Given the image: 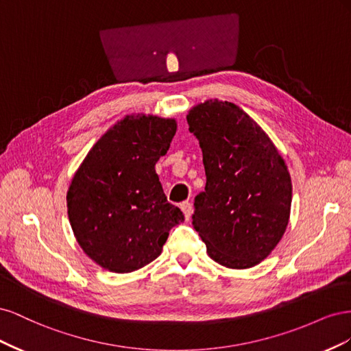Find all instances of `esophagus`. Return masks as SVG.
Segmentation results:
<instances>
[{"label": "esophagus", "instance_id": "esophagus-1", "mask_svg": "<svg viewBox=\"0 0 351 351\" xmlns=\"http://www.w3.org/2000/svg\"><path fill=\"white\" fill-rule=\"evenodd\" d=\"M180 208H182V210H183V214H184L186 221H189V219H190V217H192V212H193V206H192V204H190V202H183V204L180 205Z\"/></svg>", "mask_w": 351, "mask_h": 351}]
</instances>
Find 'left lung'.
Returning <instances> with one entry per match:
<instances>
[{
	"label": "left lung",
	"mask_w": 351,
	"mask_h": 351,
	"mask_svg": "<svg viewBox=\"0 0 351 351\" xmlns=\"http://www.w3.org/2000/svg\"><path fill=\"white\" fill-rule=\"evenodd\" d=\"M204 155L205 192L195 197L193 227L222 267L247 269L282 239L291 177L261 125L236 104L208 99L187 114Z\"/></svg>",
	"instance_id": "8db88e82"
}]
</instances>
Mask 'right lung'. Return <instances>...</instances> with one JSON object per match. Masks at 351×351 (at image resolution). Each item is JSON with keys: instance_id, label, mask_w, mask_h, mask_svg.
<instances>
[{"instance_id": "add662e5", "label": "right lung", "mask_w": 351, "mask_h": 351, "mask_svg": "<svg viewBox=\"0 0 351 351\" xmlns=\"http://www.w3.org/2000/svg\"><path fill=\"white\" fill-rule=\"evenodd\" d=\"M177 130L174 119L132 114L117 121L83 159L67 192L77 243L104 269L127 274L162 252L184 221L155 171Z\"/></svg>"}]
</instances>
